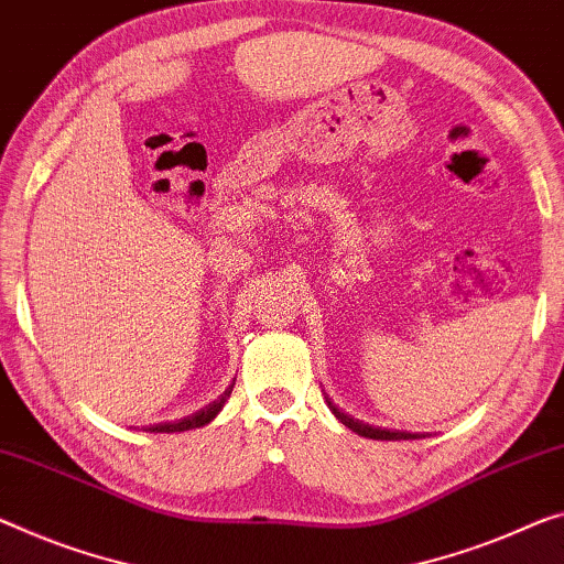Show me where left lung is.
Here are the masks:
<instances>
[{
  "label": "left lung",
  "instance_id": "obj_1",
  "mask_svg": "<svg viewBox=\"0 0 564 564\" xmlns=\"http://www.w3.org/2000/svg\"><path fill=\"white\" fill-rule=\"evenodd\" d=\"M330 405V411L335 413V419L345 423L350 431L358 433V436H366V438H376V441H409V438H421V433H409V431H388V429H376V426H368V423L362 421H355L350 419L348 413H343L340 409H335V405L327 401Z\"/></svg>",
  "mask_w": 564,
  "mask_h": 564
}]
</instances>
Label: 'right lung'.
<instances>
[{
	"label": "right lung",
	"instance_id": "add662e5",
	"mask_svg": "<svg viewBox=\"0 0 564 564\" xmlns=\"http://www.w3.org/2000/svg\"><path fill=\"white\" fill-rule=\"evenodd\" d=\"M231 388L234 386H229L227 391H224L219 398H216V401H212L209 405H204L202 411H196L192 415H186V419L173 421V423H155V426H149L145 431H151V433H178V431L202 429V426H206V423H212L216 415H219V411L224 409V403H227V398L231 395Z\"/></svg>",
	"mask_w": 564,
	"mask_h": 564
}]
</instances>
